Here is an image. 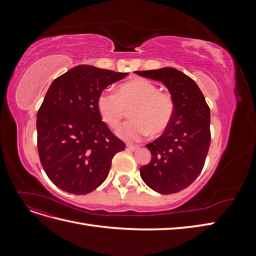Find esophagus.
Returning a JSON list of instances; mask_svg holds the SVG:
<instances>
[{
	"label": "esophagus",
	"mask_w": 256,
	"mask_h": 256,
	"mask_svg": "<svg viewBox=\"0 0 256 256\" xmlns=\"http://www.w3.org/2000/svg\"><path fill=\"white\" fill-rule=\"evenodd\" d=\"M127 148H128L129 150H131V152H136V150H138V146H136V145H130V144H127Z\"/></svg>",
	"instance_id": "esophagus-1"
}]
</instances>
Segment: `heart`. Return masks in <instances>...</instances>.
<instances>
[{
	"label": "heart",
	"mask_w": 256,
	"mask_h": 256,
	"mask_svg": "<svg viewBox=\"0 0 256 256\" xmlns=\"http://www.w3.org/2000/svg\"><path fill=\"white\" fill-rule=\"evenodd\" d=\"M96 108L106 125L116 129L130 109V120L118 129V134L127 141H140L152 134L158 136L171 124L175 102L168 92L158 90L150 80L136 78L120 84L115 94L102 92L97 98Z\"/></svg>",
	"instance_id": "obj_1"
}]
</instances>
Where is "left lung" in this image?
<instances>
[{
  "mask_svg": "<svg viewBox=\"0 0 256 256\" xmlns=\"http://www.w3.org/2000/svg\"><path fill=\"white\" fill-rule=\"evenodd\" d=\"M134 72L164 83L175 102L168 129L146 145L152 160L141 166V177L150 189L161 194L180 192L202 172L210 145V110L198 84L175 68Z\"/></svg>",
  "mask_w": 256,
  "mask_h": 256,
  "instance_id": "1",
  "label": "left lung"
}]
</instances>
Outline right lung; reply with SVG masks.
<instances>
[{"instance_id":"add662e5","label":"right lung","mask_w":256,"mask_h":256,"mask_svg":"<svg viewBox=\"0 0 256 256\" xmlns=\"http://www.w3.org/2000/svg\"><path fill=\"white\" fill-rule=\"evenodd\" d=\"M128 74L79 65L52 82L37 113V147L49 180L63 191L86 194L109 174L125 150L100 118L96 102Z\"/></svg>"}]
</instances>
